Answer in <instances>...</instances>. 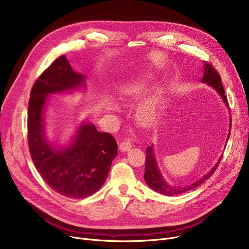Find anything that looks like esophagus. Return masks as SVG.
Masks as SVG:
<instances>
[{"mask_svg":"<svg viewBox=\"0 0 249 249\" xmlns=\"http://www.w3.org/2000/svg\"><path fill=\"white\" fill-rule=\"evenodd\" d=\"M131 147H132V143H131V141L128 140V139H124V140L120 143V146H119L120 150H122V151H127V150H129Z\"/></svg>","mask_w":249,"mask_h":249,"instance_id":"1","label":"esophagus"}]
</instances>
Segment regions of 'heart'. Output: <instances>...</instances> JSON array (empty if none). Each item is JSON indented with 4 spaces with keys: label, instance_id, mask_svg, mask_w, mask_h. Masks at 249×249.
Masks as SVG:
<instances>
[{
    "label": "heart",
    "instance_id": "b5f03b06",
    "mask_svg": "<svg viewBox=\"0 0 249 249\" xmlns=\"http://www.w3.org/2000/svg\"><path fill=\"white\" fill-rule=\"evenodd\" d=\"M147 85L144 81L135 82L129 84L122 88V96L126 99H137L146 91ZM160 98L156 96L148 97L145 100H143L137 108L136 117L140 124L148 126L152 124L155 120L156 115H158ZM106 109L109 111H116L117 106L113 101H108L106 103Z\"/></svg>",
    "mask_w": 249,
    "mask_h": 249
}]
</instances>
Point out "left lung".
<instances>
[{"mask_svg": "<svg viewBox=\"0 0 249 249\" xmlns=\"http://www.w3.org/2000/svg\"><path fill=\"white\" fill-rule=\"evenodd\" d=\"M202 82L207 83L208 85H210L213 87L220 96L223 99L225 104L227 106L228 105V100L225 95V90L223 88V85H222L221 82V76L219 72L213 68V65L211 63H209L208 61H205V69H204V75L202 77ZM230 130H231V123H230V128H229V133L227 140L230 136ZM221 161V159L219 160L218 163L211 169L210 172L206 174L203 178L198 179L197 181H195L194 184L186 186V187H174V186H169L167 182L162 178L161 175L160 174V171L158 168V165H156L155 158H154V153L152 150V145L148 146L146 149V156H145V173H144V179L146 181V184L155 192H159L162 195L165 196H176V195H180L184 194L190 190H193L195 188L199 187L202 182H204L207 178L212 177V175L215 173L217 169L219 163Z\"/></svg>", "mask_w": 249, "mask_h": 249, "instance_id": "obj_1", "label": "left lung"}]
</instances>
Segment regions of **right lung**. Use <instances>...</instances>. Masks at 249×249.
<instances>
[{"mask_svg":"<svg viewBox=\"0 0 249 249\" xmlns=\"http://www.w3.org/2000/svg\"><path fill=\"white\" fill-rule=\"evenodd\" d=\"M85 76L74 72L64 55L59 56L34 83L28 107V145L33 163L46 184L71 199L95 194L106 180L118 153L115 138L83 124L72 144L64 149L50 146L44 135L42 113L48 94L81 87Z\"/></svg>","mask_w":249,"mask_h":249,"instance_id":"obj_1","label":"right lung"}]
</instances>
